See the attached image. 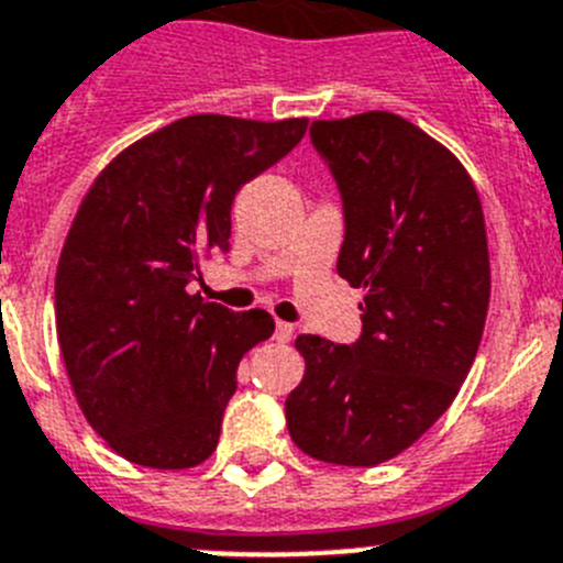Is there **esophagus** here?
<instances>
[{"label":"esophagus","instance_id":"esophagus-1","mask_svg":"<svg viewBox=\"0 0 563 563\" xmlns=\"http://www.w3.org/2000/svg\"><path fill=\"white\" fill-rule=\"evenodd\" d=\"M273 338H276L278 343H287V340L292 338V323L276 321V332H273Z\"/></svg>","mask_w":563,"mask_h":563}]
</instances>
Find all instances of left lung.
Segmentation results:
<instances>
[{
  "instance_id": "8db88e82",
  "label": "left lung",
  "mask_w": 563,
  "mask_h": 563,
  "mask_svg": "<svg viewBox=\"0 0 563 563\" xmlns=\"http://www.w3.org/2000/svg\"><path fill=\"white\" fill-rule=\"evenodd\" d=\"M309 139L343 200L338 273L365 303L357 343L298 334L307 371L287 430L316 461L376 466L441 419L472 368L492 296L486 220L463 164L396 113L316 120Z\"/></svg>"
}]
</instances>
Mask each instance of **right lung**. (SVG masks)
Here are the masks:
<instances>
[{
    "label": "right lung",
    "instance_id": "obj_1",
    "mask_svg": "<svg viewBox=\"0 0 563 563\" xmlns=\"http://www.w3.org/2000/svg\"><path fill=\"white\" fill-rule=\"evenodd\" d=\"M309 120L195 113L133 142L82 198L55 276V321L82 416L125 461L192 468L214 452L265 309L189 292L229 251L242 184L285 158Z\"/></svg>",
    "mask_w": 563,
    "mask_h": 563
}]
</instances>
